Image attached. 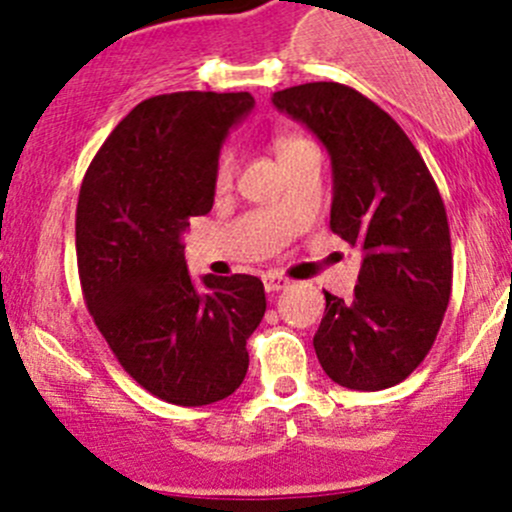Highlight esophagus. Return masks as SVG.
Listing matches in <instances>:
<instances>
[{
	"label": "esophagus",
	"instance_id": "34e87169",
	"mask_svg": "<svg viewBox=\"0 0 512 512\" xmlns=\"http://www.w3.org/2000/svg\"><path fill=\"white\" fill-rule=\"evenodd\" d=\"M262 282H265L267 292H280V289H285L289 285V280H285L282 275H275V272H270V275L262 277Z\"/></svg>",
	"mask_w": 512,
	"mask_h": 512
}]
</instances>
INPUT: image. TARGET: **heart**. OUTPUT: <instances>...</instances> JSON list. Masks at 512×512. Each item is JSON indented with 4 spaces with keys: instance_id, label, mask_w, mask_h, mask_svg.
<instances>
[{
    "instance_id": "obj_1",
    "label": "heart",
    "mask_w": 512,
    "mask_h": 512,
    "mask_svg": "<svg viewBox=\"0 0 512 512\" xmlns=\"http://www.w3.org/2000/svg\"><path fill=\"white\" fill-rule=\"evenodd\" d=\"M304 138H299V136H289V133H285V136H277L275 138V153H277V158H285L287 153H292L294 148H299V146H304ZM232 173H235V156H232V151H225L223 156H220V163H218V183L220 185H225V183H230V178H232Z\"/></svg>"
}]
</instances>
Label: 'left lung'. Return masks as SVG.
I'll return each mask as SVG.
<instances>
[{
  "mask_svg": "<svg viewBox=\"0 0 512 512\" xmlns=\"http://www.w3.org/2000/svg\"><path fill=\"white\" fill-rule=\"evenodd\" d=\"M272 103L329 151V227L364 252L352 299L324 292L314 352L339 386L389 389L431 352L451 299V232L441 193L399 123L359 91L314 81L277 91Z\"/></svg>",
  "mask_w": 512,
  "mask_h": 512,
  "instance_id": "1",
  "label": "left lung"
}]
</instances>
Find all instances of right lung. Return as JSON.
<instances>
[{"mask_svg": "<svg viewBox=\"0 0 512 512\" xmlns=\"http://www.w3.org/2000/svg\"><path fill=\"white\" fill-rule=\"evenodd\" d=\"M255 106L247 91L146 98L111 131L84 175L76 260L86 307L118 364L158 399L205 406L247 374V339L265 317L252 275L195 285L183 232L213 208L218 158Z\"/></svg>", "mask_w": 512, "mask_h": 512, "instance_id": "add662e5", "label": "right lung"}]
</instances>
